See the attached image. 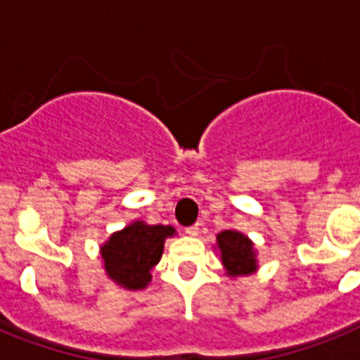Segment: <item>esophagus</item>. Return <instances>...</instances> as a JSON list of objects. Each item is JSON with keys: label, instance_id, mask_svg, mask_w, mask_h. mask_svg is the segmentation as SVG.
<instances>
[{"label": "esophagus", "instance_id": "1", "mask_svg": "<svg viewBox=\"0 0 360 360\" xmlns=\"http://www.w3.org/2000/svg\"><path fill=\"white\" fill-rule=\"evenodd\" d=\"M186 235H188V236H198V235H200V226L195 224V226L186 227Z\"/></svg>", "mask_w": 360, "mask_h": 360}]
</instances>
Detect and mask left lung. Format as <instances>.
I'll return each mask as SVG.
<instances>
[{
    "mask_svg": "<svg viewBox=\"0 0 360 360\" xmlns=\"http://www.w3.org/2000/svg\"><path fill=\"white\" fill-rule=\"evenodd\" d=\"M216 250L220 253V261L226 276L244 277L259 270L255 244L250 236L236 229H226L216 235Z\"/></svg>",
    "mask_w": 360,
    "mask_h": 360,
    "instance_id": "left-lung-1",
    "label": "left lung"
}]
</instances>
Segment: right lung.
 Listing matches in <instances>:
<instances>
[{
	"label": "right lung",
	"mask_w": 360,
	"mask_h": 360,
	"mask_svg": "<svg viewBox=\"0 0 360 360\" xmlns=\"http://www.w3.org/2000/svg\"><path fill=\"white\" fill-rule=\"evenodd\" d=\"M175 235L172 226H151L142 220L114 231L99 246L105 276L125 290H144L162 257L166 238Z\"/></svg>",
	"instance_id": "1"
}]
</instances>
